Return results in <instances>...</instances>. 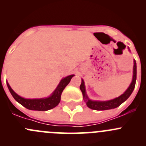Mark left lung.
Wrapping results in <instances>:
<instances>
[{
  "instance_id": "1",
  "label": "left lung",
  "mask_w": 146,
  "mask_h": 146,
  "mask_svg": "<svg viewBox=\"0 0 146 146\" xmlns=\"http://www.w3.org/2000/svg\"><path fill=\"white\" fill-rule=\"evenodd\" d=\"M134 65H133V80H132L131 83L129 85L128 89L125 91L123 94L119 97V98H115L114 100L109 101H104V102H100V101H92L90 100L88 98L85 92V84H84L83 80L82 79L81 85H80V89L81 90L82 93V96H83L84 99L86 102V104L89 108L92 109V110H98V111H102V110H111V109L117 108L119 105L122 104L123 102H125L128 98L130 97L131 93L133 92V90H134L135 85H136V61H133Z\"/></svg>"
}]
</instances>
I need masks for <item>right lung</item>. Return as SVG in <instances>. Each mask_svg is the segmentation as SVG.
Segmentation results:
<instances>
[{
    "instance_id": "1",
    "label": "right lung",
    "mask_w": 146,
    "mask_h": 146,
    "mask_svg": "<svg viewBox=\"0 0 146 146\" xmlns=\"http://www.w3.org/2000/svg\"><path fill=\"white\" fill-rule=\"evenodd\" d=\"M73 76L74 75H70L63 78L51 96L46 98H42V99H25L17 95L10 88L8 82H7V85L14 99L20 104L24 106L25 108L30 110H36V111H47V110L54 108L59 104L63 90L66 88V85L70 82Z\"/></svg>"
}]
</instances>
